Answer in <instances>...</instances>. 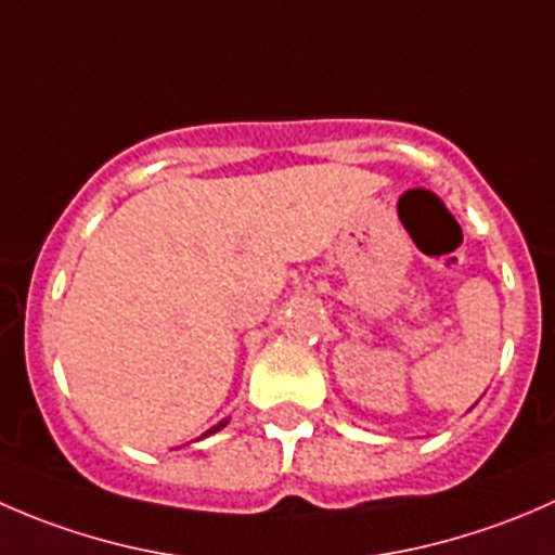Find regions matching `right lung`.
Segmentation results:
<instances>
[{
    "label": "right lung",
    "mask_w": 555,
    "mask_h": 555,
    "mask_svg": "<svg viewBox=\"0 0 555 555\" xmlns=\"http://www.w3.org/2000/svg\"><path fill=\"white\" fill-rule=\"evenodd\" d=\"M225 424H228V422H220V424H217V427H211V429H209V433H206V435H211V433H220V429H222V427H225ZM206 435H204V438H206Z\"/></svg>",
    "instance_id": "1"
}]
</instances>
